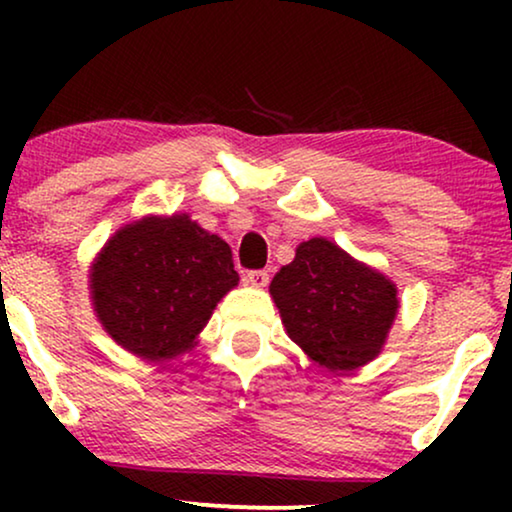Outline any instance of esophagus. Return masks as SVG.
I'll list each match as a JSON object with an SVG mask.
<instances>
[{
  "label": "esophagus",
  "instance_id": "1",
  "mask_svg": "<svg viewBox=\"0 0 512 512\" xmlns=\"http://www.w3.org/2000/svg\"><path fill=\"white\" fill-rule=\"evenodd\" d=\"M244 282H247V286H254V289H263V286H268L270 275L265 270H254L244 277Z\"/></svg>",
  "mask_w": 512,
  "mask_h": 512
}]
</instances>
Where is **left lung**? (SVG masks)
I'll return each mask as SVG.
<instances>
[{"mask_svg": "<svg viewBox=\"0 0 512 512\" xmlns=\"http://www.w3.org/2000/svg\"><path fill=\"white\" fill-rule=\"evenodd\" d=\"M270 296L289 338L335 375L380 356L401 307L387 275L326 237L298 244L296 258L272 277Z\"/></svg>", "mask_w": 512, "mask_h": 512, "instance_id": "obj_1", "label": "left lung"}]
</instances>
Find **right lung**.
I'll list each match as a JSON object with an SVG mask.
<instances>
[{"label":"right lung","mask_w":512,"mask_h":512,"mask_svg":"<svg viewBox=\"0 0 512 512\" xmlns=\"http://www.w3.org/2000/svg\"><path fill=\"white\" fill-rule=\"evenodd\" d=\"M237 282L228 244L188 214L125 223L88 270L97 321L116 345L151 363L191 352Z\"/></svg>","instance_id":"right-lung-1"}]
</instances>
